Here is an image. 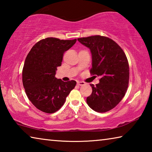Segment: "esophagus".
<instances>
[{"mask_svg":"<svg viewBox=\"0 0 152 152\" xmlns=\"http://www.w3.org/2000/svg\"><path fill=\"white\" fill-rule=\"evenodd\" d=\"M77 84H78V86H83L85 84V82H82V81H78L77 82Z\"/></svg>","mask_w":152,"mask_h":152,"instance_id":"34e87169","label":"esophagus"}]
</instances>
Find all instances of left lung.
Listing matches in <instances>:
<instances>
[{
    "instance_id": "8db88e82",
    "label": "left lung",
    "mask_w": 152,
    "mask_h": 152,
    "mask_svg": "<svg viewBox=\"0 0 152 152\" xmlns=\"http://www.w3.org/2000/svg\"><path fill=\"white\" fill-rule=\"evenodd\" d=\"M78 41L91 50L90 72L101 77L96 86L91 84L92 92L87 97V104L96 112L109 111L119 103L127 92L129 79L127 58L121 48L107 37L94 35Z\"/></svg>"
}]
</instances>
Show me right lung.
<instances>
[{
  "instance_id": "obj_1",
  "label": "right lung",
  "mask_w": 152,
  "mask_h": 152,
  "mask_svg": "<svg viewBox=\"0 0 152 152\" xmlns=\"http://www.w3.org/2000/svg\"><path fill=\"white\" fill-rule=\"evenodd\" d=\"M76 39L60 40L48 37L33 46L23 68V84L34 106L46 113H53L63 106L76 82H64L56 78L64 53L72 47Z\"/></svg>"
}]
</instances>
